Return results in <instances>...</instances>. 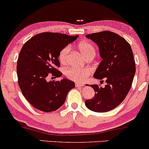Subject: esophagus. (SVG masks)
<instances>
[{
    "mask_svg": "<svg viewBox=\"0 0 149 149\" xmlns=\"http://www.w3.org/2000/svg\"><path fill=\"white\" fill-rule=\"evenodd\" d=\"M75 86H76L77 88H82L83 86H84V84H79V83H76V84H75Z\"/></svg>",
    "mask_w": 149,
    "mask_h": 149,
    "instance_id": "34e87169",
    "label": "esophagus"
}]
</instances>
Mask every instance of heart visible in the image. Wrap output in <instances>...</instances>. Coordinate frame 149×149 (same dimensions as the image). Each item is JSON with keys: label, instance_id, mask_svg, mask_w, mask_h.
<instances>
[{"label": "heart", "instance_id": "b5f03b06", "mask_svg": "<svg viewBox=\"0 0 149 149\" xmlns=\"http://www.w3.org/2000/svg\"><path fill=\"white\" fill-rule=\"evenodd\" d=\"M78 49L84 57L88 58V57H94L96 54V50L94 46L91 43L88 42H82L78 45ZM70 47L69 46H65L61 49L59 55V59L61 63H65L67 61L68 54L70 52ZM90 69L88 68H80L73 67L68 68L65 70V75L70 80L74 81L77 82H81L84 81L87 77L90 74Z\"/></svg>", "mask_w": 149, "mask_h": 149}]
</instances>
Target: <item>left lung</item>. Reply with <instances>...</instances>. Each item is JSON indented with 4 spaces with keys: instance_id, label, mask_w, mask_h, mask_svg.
<instances>
[{
    "instance_id": "obj_1",
    "label": "left lung",
    "mask_w": 149,
    "mask_h": 149,
    "mask_svg": "<svg viewBox=\"0 0 149 149\" xmlns=\"http://www.w3.org/2000/svg\"><path fill=\"white\" fill-rule=\"evenodd\" d=\"M86 37L97 44L102 59L93 77L105 79L107 85L104 88L90 85L95 95L85 104L95 112H105L118 107L131 89L136 73L134 54L126 40L115 33L105 31Z\"/></svg>"
}]
</instances>
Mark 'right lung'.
Masks as SVG:
<instances>
[{"instance_id": "1", "label": "right lung", "mask_w": 149, "mask_h": 149, "mask_svg": "<svg viewBox=\"0 0 149 149\" xmlns=\"http://www.w3.org/2000/svg\"><path fill=\"white\" fill-rule=\"evenodd\" d=\"M57 33L37 34L23 45L17 62V75L21 92L36 109L51 112L64 103L67 94L75 87L74 82L63 78L47 81L50 75L60 77L59 55L61 49L77 40Z\"/></svg>"}]
</instances>
